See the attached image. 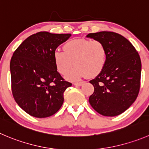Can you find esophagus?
<instances>
[{"label":"esophagus","mask_w":149,"mask_h":149,"mask_svg":"<svg viewBox=\"0 0 149 149\" xmlns=\"http://www.w3.org/2000/svg\"><path fill=\"white\" fill-rule=\"evenodd\" d=\"M84 84V82H76L74 83V86H76V87H80V86H81L82 84Z\"/></svg>","instance_id":"obj_1"}]
</instances>
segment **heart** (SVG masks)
<instances>
[{"label":"heart","mask_w":149,"mask_h":149,"mask_svg":"<svg viewBox=\"0 0 149 149\" xmlns=\"http://www.w3.org/2000/svg\"><path fill=\"white\" fill-rule=\"evenodd\" d=\"M64 51H55L54 59L56 68L60 74L67 75L70 81H78L86 76H98L106 66L107 49L99 40L73 39L67 42Z\"/></svg>","instance_id":"b5f03b06"}]
</instances>
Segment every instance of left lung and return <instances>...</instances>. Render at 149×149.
Returning a JSON list of instances; mask_svg holds the SVG:
<instances>
[{
  "label": "left lung",
  "instance_id": "obj_1",
  "mask_svg": "<svg viewBox=\"0 0 149 149\" xmlns=\"http://www.w3.org/2000/svg\"><path fill=\"white\" fill-rule=\"evenodd\" d=\"M87 38L99 40L107 49V62L91 83L94 93L90 105L104 116L113 117L130 107L138 95L141 61L134 47L122 35L111 31L90 33Z\"/></svg>",
  "mask_w": 149,
  "mask_h": 149
}]
</instances>
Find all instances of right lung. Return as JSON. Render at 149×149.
I'll return each mask as SVG.
<instances>
[{"label":"right lung","mask_w":149,"mask_h":149,"mask_svg":"<svg viewBox=\"0 0 149 149\" xmlns=\"http://www.w3.org/2000/svg\"><path fill=\"white\" fill-rule=\"evenodd\" d=\"M70 36L40 31L29 36L14 52L10 62L12 94L29 115L47 118L62 107L64 92L72 84L58 73L54 53Z\"/></svg>","instance_id":"right-lung-1"}]
</instances>
